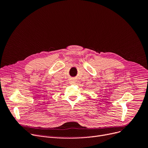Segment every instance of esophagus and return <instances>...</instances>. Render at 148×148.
<instances>
[{
	"label": "esophagus",
	"instance_id": "obj_1",
	"mask_svg": "<svg viewBox=\"0 0 148 148\" xmlns=\"http://www.w3.org/2000/svg\"><path fill=\"white\" fill-rule=\"evenodd\" d=\"M71 83H74V81L73 80H71Z\"/></svg>",
	"mask_w": 148,
	"mask_h": 148
}]
</instances>
